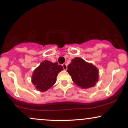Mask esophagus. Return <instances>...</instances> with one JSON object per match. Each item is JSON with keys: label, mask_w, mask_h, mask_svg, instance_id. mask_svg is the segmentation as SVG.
Instances as JSON below:
<instances>
[{"label": "esophagus", "mask_w": 128, "mask_h": 128, "mask_svg": "<svg viewBox=\"0 0 128 128\" xmlns=\"http://www.w3.org/2000/svg\"><path fill=\"white\" fill-rule=\"evenodd\" d=\"M62 67H63V68H64V70H66L67 69V65L66 64H63L62 65Z\"/></svg>", "instance_id": "1"}]
</instances>
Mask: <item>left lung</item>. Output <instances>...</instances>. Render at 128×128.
Returning a JSON list of instances; mask_svg holds the SVG:
<instances>
[{"instance_id": "1", "label": "left lung", "mask_w": 128, "mask_h": 128, "mask_svg": "<svg viewBox=\"0 0 128 128\" xmlns=\"http://www.w3.org/2000/svg\"><path fill=\"white\" fill-rule=\"evenodd\" d=\"M67 72L72 76L73 81L83 89L95 86L99 80L98 68L79 57L72 60L67 66Z\"/></svg>"}]
</instances>
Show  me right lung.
Returning a JSON list of instances; mask_svg holds the SVG:
<instances>
[{
    "label": "right lung",
    "instance_id": "1",
    "mask_svg": "<svg viewBox=\"0 0 128 128\" xmlns=\"http://www.w3.org/2000/svg\"><path fill=\"white\" fill-rule=\"evenodd\" d=\"M62 70V66H58V62L45 60L33 72L32 83L37 90L46 92L55 84L58 73Z\"/></svg>",
    "mask_w": 128,
    "mask_h": 128
}]
</instances>
